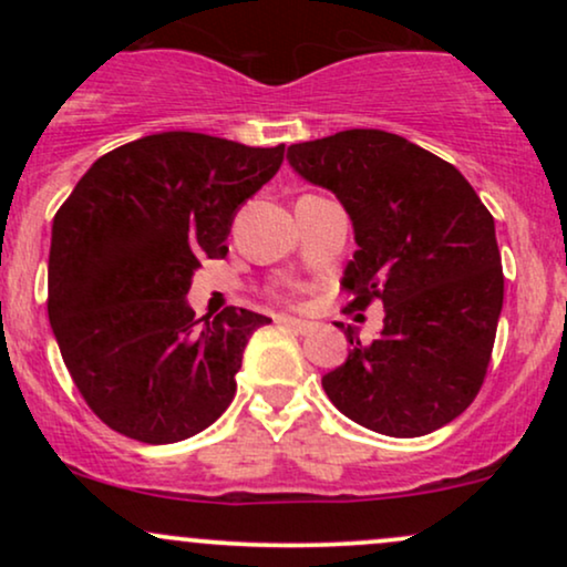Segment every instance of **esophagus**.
Wrapping results in <instances>:
<instances>
[{"label":"esophagus","mask_w":567,"mask_h":567,"mask_svg":"<svg viewBox=\"0 0 567 567\" xmlns=\"http://www.w3.org/2000/svg\"><path fill=\"white\" fill-rule=\"evenodd\" d=\"M279 324H282V328L292 330V333H301V336L311 333V330H315V322H309V320H296V317H279Z\"/></svg>","instance_id":"1"}]
</instances>
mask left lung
I'll list each match as a JSON object with an SVG mask.
<instances>
[{"label":"left lung","mask_w":567,"mask_h":567,"mask_svg":"<svg viewBox=\"0 0 567 567\" xmlns=\"http://www.w3.org/2000/svg\"><path fill=\"white\" fill-rule=\"evenodd\" d=\"M288 159L354 224L347 311H386L370 343L343 330L349 357L322 379L324 394L389 437L451 424L483 386L504 303L493 216L451 162L383 130L292 143Z\"/></svg>","instance_id":"left-lung-1"}]
</instances>
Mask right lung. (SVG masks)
Here are the masks:
<instances>
[{
  "label": "right lung",
  "mask_w": 567,
  "mask_h": 567,
  "mask_svg": "<svg viewBox=\"0 0 567 567\" xmlns=\"http://www.w3.org/2000/svg\"><path fill=\"white\" fill-rule=\"evenodd\" d=\"M282 159L285 146L146 135L103 154L55 213L50 324L84 402L114 432L167 445L229 408L247 341L271 320L226 306L202 326L186 292L202 258L229 252L234 213Z\"/></svg>",
  "instance_id": "add662e5"
}]
</instances>
